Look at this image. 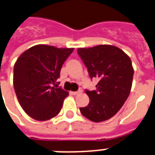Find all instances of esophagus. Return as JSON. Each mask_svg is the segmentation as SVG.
<instances>
[{"instance_id": "obj_1", "label": "esophagus", "mask_w": 155, "mask_h": 155, "mask_svg": "<svg viewBox=\"0 0 155 155\" xmlns=\"http://www.w3.org/2000/svg\"><path fill=\"white\" fill-rule=\"evenodd\" d=\"M82 93V89H81V88H80V89L78 91H76V92H70V93L72 94V95H77V94H79V93Z\"/></svg>"}]
</instances>
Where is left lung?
<instances>
[{
	"label": "left lung",
	"instance_id": "obj_1",
	"mask_svg": "<svg viewBox=\"0 0 155 155\" xmlns=\"http://www.w3.org/2000/svg\"><path fill=\"white\" fill-rule=\"evenodd\" d=\"M77 52L91 79H99L96 90H85L89 103L80 107V112L93 122L109 120L121 109L132 88L131 59L118 47L108 45L79 48Z\"/></svg>",
	"mask_w": 155,
	"mask_h": 155
}]
</instances>
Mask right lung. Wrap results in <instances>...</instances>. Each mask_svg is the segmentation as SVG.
Wrapping results in <instances>:
<instances>
[{
    "instance_id": "right-lung-1",
    "label": "right lung",
    "mask_w": 155,
    "mask_h": 155,
    "mask_svg": "<svg viewBox=\"0 0 155 155\" xmlns=\"http://www.w3.org/2000/svg\"><path fill=\"white\" fill-rule=\"evenodd\" d=\"M73 50V48L60 49L37 45L26 50L17 59L14 67L15 93L23 110L34 120H49L62 109L68 93L57 88V84L53 85Z\"/></svg>"
}]
</instances>
